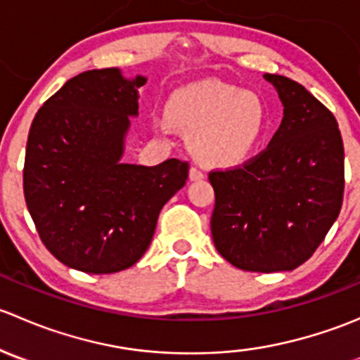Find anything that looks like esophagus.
<instances>
[{
	"mask_svg": "<svg viewBox=\"0 0 360 360\" xmlns=\"http://www.w3.org/2000/svg\"><path fill=\"white\" fill-rule=\"evenodd\" d=\"M205 177V174H203V170L198 169V167H191L190 169V179L191 181H200Z\"/></svg>",
	"mask_w": 360,
	"mask_h": 360,
	"instance_id": "1",
	"label": "esophagus"
}]
</instances>
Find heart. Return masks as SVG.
Wrapping results in <instances>:
<instances>
[{"mask_svg":"<svg viewBox=\"0 0 360 360\" xmlns=\"http://www.w3.org/2000/svg\"><path fill=\"white\" fill-rule=\"evenodd\" d=\"M169 120L191 134V150L200 162L233 167L256 150L266 116L256 94L205 83L177 94L169 104Z\"/></svg>","mask_w":360,"mask_h":360,"instance_id":"heart-1","label":"heart"}]
</instances>
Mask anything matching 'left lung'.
I'll return each instance as SVG.
<instances>
[{
    "label": "left lung",
    "instance_id": "obj_1",
    "mask_svg": "<svg viewBox=\"0 0 360 360\" xmlns=\"http://www.w3.org/2000/svg\"><path fill=\"white\" fill-rule=\"evenodd\" d=\"M284 104L270 144L242 165L210 170L217 252L245 271H289L331 230L345 191V150L331 111L303 85L264 75Z\"/></svg>",
    "mask_w": 360,
    "mask_h": 360
}]
</instances>
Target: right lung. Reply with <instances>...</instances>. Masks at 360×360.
<instances>
[{
	"label": "right lung",
	"instance_id": "obj_1",
	"mask_svg": "<svg viewBox=\"0 0 360 360\" xmlns=\"http://www.w3.org/2000/svg\"><path fill=\"white\" fill-rule=\"evenodd\" d=\"M144 76L92 69L68 79L31 123L24 197L39 238L66 266L115 274L150 248L158 214L186 184L190 163H122Z\"/></svg>",
	"mask_w": 360,
	"mask_h": 360
}]
</instances>
